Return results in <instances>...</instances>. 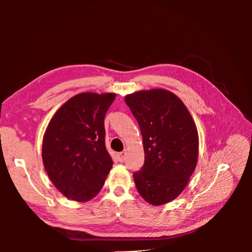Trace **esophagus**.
<instances>
[{
  "label": "esophagus",
  "mask_w": 252,
  "mask_h": 252,
  "mask_svg": "<svg viewBox=\"0 0 252 252\" xmlns=\"http://www.w3.org/2000/svg\"><path fill=\"white\" fill-rule=\"evenodd\" d=\"M126 151H123V152H121V153H119L117 155L118 156V160H119L120 162H123L126 160Z\"/></svg>",
  "instance_id": "1"
}]
</instances>
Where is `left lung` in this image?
I'll return each mask as SVG.
<instances>
[{
    "instance_id": "1",
    "label": "left lung",
    "mask_w": 252,
    "mask_h": 252,
    "mask_svg": "<svg viewBox=\"0 0 252 252\" xmlns=\"http://www.w3.org/2000/svg\"><path fill=\"white\" fill-rule=\"evenodd\" d=\"M125 100L140 126L145 161L134 173L137 191L148 203L161 206L185 189L197 165L199 137L190 112L164 89L137 91Z\"/></svg>"
}]
</instances>
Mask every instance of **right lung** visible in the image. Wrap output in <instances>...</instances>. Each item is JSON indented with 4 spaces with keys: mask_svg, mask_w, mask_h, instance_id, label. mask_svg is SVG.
Here are the masks:
<instances>
[{
    "mask_svg": "<svg viewBox=\"0 0 252 252\" xmlns=\"http://www.w3.org/2000/svg\"><path fill=\"white\" fill-rule=\"evenodd\" d=\"M115 98L116 93H79L63 104L47 125L42 160L52 183L69 199L91 200L110 172L104 118Z\"/></svg>",
    "mask_w": 252,
    "mask_h": 252,
    "instance_id": "1",
    "label": "right lung"
}]
</instances>
